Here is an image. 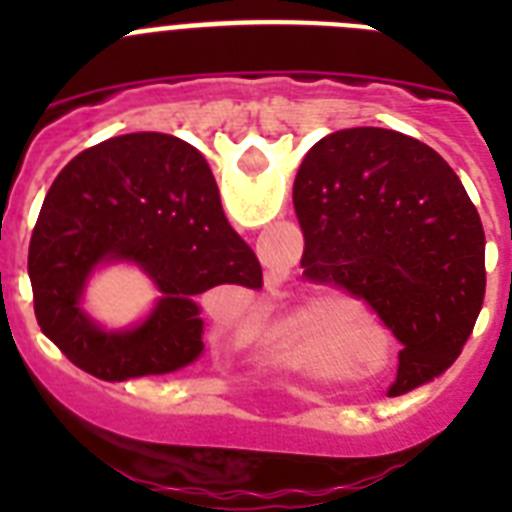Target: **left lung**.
<instances>
[{"mask_svg": "<svg viewBox=\"0 0 512 512\" xmlns=\"http://www.w3.org/2000/svg\"><path fill=\"white\" fill-rule=\"evenodd\" d=\"M303 276L364 300L393 332L388 396L436 380L462 353L486 292V236L460 177L401 132L319 140L295 177Z\"/></svg>", "mask_w": 512, "mask_h": 512, "instance_id": "1", "label": "left lung"}]
</instances>
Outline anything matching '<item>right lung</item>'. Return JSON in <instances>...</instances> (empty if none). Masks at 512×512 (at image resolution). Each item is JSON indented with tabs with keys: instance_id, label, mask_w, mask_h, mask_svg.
<instances>
[{
	"instance_id": "add662e5",
	"label": "right lung",
	"mask_w": 512,
	"mask_h": 512,
	"mask_svg": "<svg viewBox=\"0 0 512 512\" xmlns=\"http://www.w3.org/2000/svg\"><path fill=\"white\" fill-rule=\"evenodd\" d=\"M100 259H132L163 289L130 333H103L78 308ZM36 321L71 364L106 382L167 374L204 350L196 295L263 287L255 252L223 215L204 156L162 132H132L87 148L44 196L28 249Z\"/></svg>"
}]
</instances>
